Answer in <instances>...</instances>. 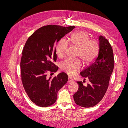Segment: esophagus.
<instances>
[{
  "mask_svg": "<svg viewBox=\"0 0 128 128\" xmlns=\"http://www.w3.org/2000/svg\"><path fill=\"white\" fill-rule=\"evenodd\" d=\"M72 81H73V80H72V77H68V82H72Z\"/></svg>",
  "mask_w": 128,
  "mask_h": 128,
  "instance_id": "34e87169",
  "label": "esophagus"
}]
</instances>
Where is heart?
Returning a JSON list of instances; mask_svg holds the SVG:
<instances>
[{
  "label": "heart",
  "mask_w": 128,
  "mask_h": 128,
  "mask_svg": "<svg viewBox=\"0 0 128 128\" xmlns=\"http://www.w3.org/2000/svg\"><path fill=\"white\" fill-rule=\"evenodd\" d=\"M90 38L86 32L77 31L74 32L69 39L70 43L78 48L77 56H80L85 64H90L98 56L99 50L98 42ZM68 46L67 42L61 39L57 42L55 48L56 54L59 58L63 57ZM82 67L79 59H67L62 62L61 68L70 76L75 75Z\"/></svg>",
  "instance_id": "b5f03b06"
}]
</instances>
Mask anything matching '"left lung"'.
Wrapping results in <instances>:
<instances>
[{
    "instance_id": "8db88e82",
    "label": "left lung",
    "mask_w": 128,
    "mask_h": 128,
    "mask_svg": "<svg viewBox=\"0 0 128 128\" xmlns=\"http://www.w3.org/2000/svg\"><path fill=\"white\" fill-rule=\"evenodd\" d=\"M99 50L97 57L91 64L80 72V75L90 82L84 86L82 81L77 82L78 89L73 97L77 105L83 107H94L101 101L109 85L114 66L112 46L105 37L100 36Z\"/></svg>"
}]
</instances>
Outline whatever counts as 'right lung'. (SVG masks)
Masks as SVG:
<instances>
[{"label":"right lung","instance_id":"add662e5","mask_svg":"<svg viewBox=\"0 0 128 128\" xmlns=\"http://www.w3.org/2000/svg\"><path fill=\"white\" fill-rule=\"evenodd\" d=\"M75 27L43 26L26 42L20 62L21 80L29 98L38 106L52 105L56 100L58 92L67 82L68 75L64 72L53 78L46 76L48 72H56L58 69L53 63L56 61V43Z\"/></svg>","mask_w":128,"mask_h":128}]
</instances>
